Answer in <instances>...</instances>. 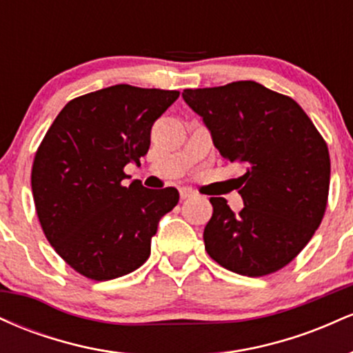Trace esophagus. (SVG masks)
Instances as JSON below:
<instances>
[{
    "instance_id": "34e87169",
    "label": "esophagus",
    "mask_w": 353,
    "mask_h": 353,
    "mask_svg": "<svg viewBox=\"0 0 353 353\" xmlns=\"http://www.w3.org/2000/svg\"><path fill=\"white\" fill-rule=\"evenodd\" d=\"M179 194H181V199H182V201L190 199V197L196 196V192H192V190H190V189H185V188H182V189L179 190Z\"/></svg>"
}]
</instances>
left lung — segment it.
Segmentation results:
<instances>
[{"label": "left lung", "mask_w": 353, "mask_h": 353, "mask_svg": "<svg viewBox=\"0 0 353 353\" xmlns=\"http://www.w3.org/2000/svg\"><path fill=\"white\" fill-rule=\"evenodd\" d=\"M182 98L202 116L221 156L245 169L237 179L241 212L224 197H210L205 250L247 277L277 272L309 244L325 214V139L292 98L255 81L184 89Z\"/></svg>", "instance_id": "8db88e82"}]
</instances>
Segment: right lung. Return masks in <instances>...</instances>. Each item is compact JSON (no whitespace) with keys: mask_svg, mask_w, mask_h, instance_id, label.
<instances>
[{"mask_svg":"<svg viewBox=\"0 0 353 353\" xmlns=\"http://www.w3.org/2000/svg\"><path fill=\"white\" fill-rule=\"evenodd\" d=\"M179 91L116 84L66 104L34 154L31 189L52 249L91 281L139 269L159 219L179 202L174 188H125V164L148 152L151 128Z\"/></svg>","mask_w":353,"mask_h":353,"instance_id":"add662e5","label":"right lung"}]
</instances>
